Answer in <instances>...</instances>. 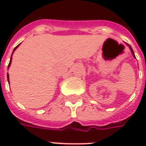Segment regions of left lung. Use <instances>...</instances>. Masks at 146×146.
I'll list each match as a JSON object with an SVG mask.
<instances>
[{"instance_id":"1","label":"left lung","mask_w":146,"mask_h":146,"mask_svg":"<svg viewBox=\"0 0 146 146\" xmlns=\"http://www.w3.org/2000/svg\"><path fill=\"white\" fill-rule=\"evenodd\" d=\"M127 44L129 46V48H130V49H131V53H132V54H133V56H134V57L135 58V54H134V51H133V50H132L131 47V46H130V45H129L128 44Z\"/></svg>"}]
</instances>
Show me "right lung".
<instances>
[{
	"mask_svg": "<svg viewBox=\"0 0 146 146\" xmlns=\"http://www.w3.org/2000/svg\"><path fill=\"white\" fill-rule=\"evenodd\" d=\"M19 46V44L18 45V46H16L15 48H14V51H13V52H12V54H13V53H14V51L16 50V48H18ZM12 54H11V56H12ZM11 59H12V57H11V59H10V62H9V64H8V68H9V66H11ZM7 77H8V81H9V75H8H8H7Z\"/></svg>",
	"mask_w": 146,
	"mask_h": 146,
	"instance_id": "obj_1",
	"label": "right lung"
}]
</instances>
